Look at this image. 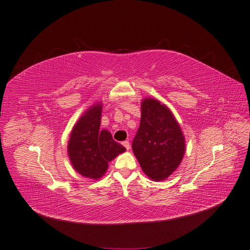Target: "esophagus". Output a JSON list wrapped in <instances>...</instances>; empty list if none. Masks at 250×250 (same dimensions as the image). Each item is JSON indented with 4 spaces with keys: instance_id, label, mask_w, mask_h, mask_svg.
<instances>
[{
    "instance_id": "obj_1",
    "label": "esophagus",
    "mask_w": 250,
    "mask_h": 250,
    "mask_svg": "<svg viewBox=\"0 0 250 250\" xmlns=\"http://www.w3.org/2000/svg\"><path fill=\"white\" fill-rule=\"evenodd\" d=\"M122 144H123V146H124V147H125L127 150L129 149V147H130V144H129V142H128V141H124V142L122 143Z\"/></svg>"
}]
</instances>
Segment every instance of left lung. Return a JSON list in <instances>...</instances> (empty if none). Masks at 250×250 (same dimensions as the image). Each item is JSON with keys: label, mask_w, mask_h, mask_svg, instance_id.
<instances>
[{"label": "left lung", "mask_w": 250, "mask_h": 250, "mask_svg": "<svg viewBox=\"0 0 250 250\" xmlns=\"http://www.w3.org/2000/svg\"><path fill=\"white\" fill-rule=\"evenodd\" d=\"M132 150L146 176L166 180L175 172L186 153V140L171 109L153 97L141 102V121Z\"/></svg>", "instance_id": "obj_1"}]
</instances>
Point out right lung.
I'll use <instances>...</instances> for the list:
<instances>
[{
  "label": "right lung",
  "instance_id": "obj_1",
  "mask_svg": "<svg viewBox=\"0 0 250 250\" xmlns=\"http://www.w3.org/2000/svg\"><path fill=\"white\" fill-rule=\"evenodd\" d=\"M103 104L95 103L73 126L68 142V156L73 168L83 177L93 180L105 175L108 162L126 150L111 133L100 129Z\"/></svg>",
  "mask_w": 250,
  "mask_h": 250
}]
</instances>
